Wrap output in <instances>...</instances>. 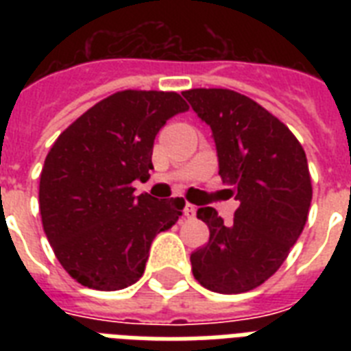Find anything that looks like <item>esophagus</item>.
Wrapping results in <instances>:
<instances>
[{
  "mask_svg": "<svg viewBox=\"0 0 351 351\" xmlns=\"http://www.w3.org/2000/svg\"><path fill=\"white\" fill-rule=\"evenodd\" d=\"M184 215H186V219H195L197 217V208L193 206V204H186V208H184Z\"/></svg>",
  "mask_w": 351,
  "mask_h": 351,
  "instance_id": "34e87169",
  "label": "esophagus"
}]
</instances>
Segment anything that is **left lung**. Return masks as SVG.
<instances>
[{
  "instance_id": "1",
  "label": "left lung",
  "mask_w": 351,
  "mask_h": 351,
  "mask_svg": "<svg viewBox=\"0 0 351 351\" xmlns=\"http://www.w3.org/2000/svg\"><path fill=\"white\" fill-rule=\"evenodd\" d=\"M213 132L219 175L239 200L233 224L213 208L197 217L209 242L191 255L193 275L217 293H244L282 266L311 204L306 153L293 132L256 101L230 89L182 93Z\"/></svg>"
}]
</instances>
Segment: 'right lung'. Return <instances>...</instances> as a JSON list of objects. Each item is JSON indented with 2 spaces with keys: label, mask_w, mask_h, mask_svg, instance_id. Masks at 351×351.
Segmentation results:
<instances>
[{
  "label": "right lung",
  "mask_w": 351,
  "mask_h": 351,
  "mask_svg": "<svg viewBox=\"0 0 351 351\" xmlns=\"http://www.w3.org/2000/svg\"><path fill=\"white\" fill-rule=\"evenodd\" d=\"M187 109L176 93L121 90L71 123L47 154L41 222L63 269L82 286L117 291L136 282L154 237L182 215V198L134 197L131 184L147 180L154 138Z\"/></svg>",
  "instance_id": "right-lung-1"
}]
</instances>
